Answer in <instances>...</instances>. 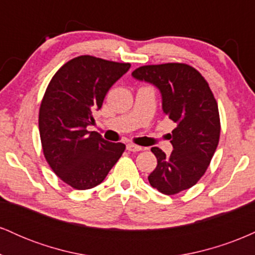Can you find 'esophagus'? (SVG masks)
Here are the masks:
<instances>
[{
  "label": "esophagus",
  "instance_id": "obj_1",
  "mask_svg": "<svg viewBox=\"0 0 255 255\" xmlns=\"http://www.w3.org/2000/svg\"><path fill=\"white\" fill-rule=\"evenodd\" d=\"M127 150L130 151V152H139L142 150L141 146H137V145H134V144H128L127 145Z\"/></svg>",
  "mask_w": 255,
  "mask_h": 255
}]
</instances>
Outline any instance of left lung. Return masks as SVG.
Returning <instances> with one entry per match:
<instances>
[{"mask_svg": "<svg viewBox=\"0 0 255 255\" xmlns=\"http://www.w3.org/2000/svg\"><path fill=\"white\" fill-rule=\"evenodd\" d=\"M133 77L156 85L162 92L163 114L176 128L170 156L152 147L157 166L148 176L153 188L174 195L191 188L209 168L221 135L217 101L200 72L187 63L141 66Z\"/></svg>", "mask_w": 255, "mask_h": 255, "instance_id": "left-lung-1", "label": "left lung"}]
</instances>
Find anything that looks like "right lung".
Listing matches in <instances>:
<instances>
[{
    "instance_id": "add662e5",
    "label": "right lung",
    "mask_w": 255,
    "mask_h": 255,
    "mask_svg": "<svg viewBox=\"0 0 255 255\" xmlns=\"http://www.w3.org/2000/svg\"><path fill=\"white\" fill-rule=\"evenodd\" d=\"M129 67L83 55L64 63L46 87L38 118L43 153L52 171L72 188L98 186L125 152V144L107 141L86 127L95 124L93 113Z\"/></svg>"
}]
</instances>
